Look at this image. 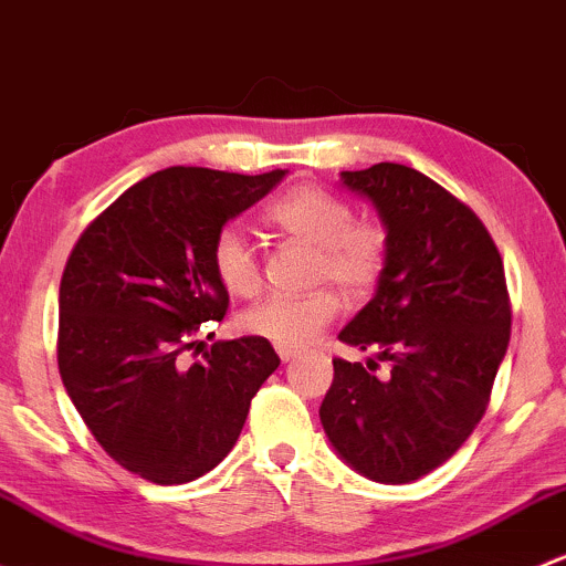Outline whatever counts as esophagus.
<instances>
[{
    "label": "esophagus",
    "instance_id": "1",
    "mask_svg": "<svg viewBox=\"0 0 566 566\" xmlns=\"http://www.w3.org/2000/svg\"><path fill=\"white\" fill-rule=\"evenodd\" d=\"M276 353H279V358H282V363H290L295 355L301 353V349L298 347H276Z\"/></svg>",
    "mask_w": 566,
    "mask_h": 566
}]
</instances>
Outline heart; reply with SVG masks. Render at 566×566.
Masks as SVG:
<instances>
[{"label":"heart","instance_id":"heart-1","mask_svg":"<svg viewBox=\"0 0 566 566\" xmlns=\"http://www.w3.org/2000/svg\"><path fill=\"white\" fill-rule=\"evenodd\" d=\"M265 222L314 249L312 282H331L347 298H366L388 265V233L379 222L355 219L353 206L323 187H298L265 208ZM217 282L235 298H252L263 287L258 254L238 228H222L211 243ZM342 308L333 290L298 298H268L241 314V331L276 347H301L317 336Z\"/></svg>","mask_w":566,"mask_h":566}]
</instances>
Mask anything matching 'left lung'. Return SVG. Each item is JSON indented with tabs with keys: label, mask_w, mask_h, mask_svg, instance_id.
<instances>
[{
	"label": "left lung",
	"mask_w": 566,
	"mask_h": 566,
	"mask_svg": "<svg viewBox=\"0 0 566 566\" xmlns=\"http://www.w3.org/2000/svg\"><path fill=\"white\" fill-rule=\"evenodd\" d=\"M342 184L377 208L388 265L338 338L389 371L333 360L319 420L363 478L412 483L483 420L513 319L504 265L478 213L420 170L379 163L342 170Z\"/></svg>",
	"instance_id": "obj_1"
}]
</instances>
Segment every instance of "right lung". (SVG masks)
I'll return each mask as SVG.
<instances>
[{
	"mask_svg": "<svg viewBox=\"0 0 566 566\" xmlns=\"http://www.w3.org/2000/svg\"><path fill=\"white\" fill-rule=\"evenodd\" d=\"M284 174L159 170L105 208L70 252L59 287L64 390L105 453L148 483L211 472L279 368L271 342L258 336L211 344L192 366L181 353L198 344L200 325L228 312L213 238Z\"/></svg>",
	"mask_w": 566,
	"mask_h": 566,
	"instance_id": "right-lung-1",
	"label": "right lung"
}]
</instances>
